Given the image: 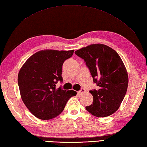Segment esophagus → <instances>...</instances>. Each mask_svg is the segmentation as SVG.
Returning <instances> with one entry per match:
<instances>
[{
	"label": "esophagus",
	"mask_w": 147,
	"mask_h": 147,
	"mask_svg": "<svg viewBox=\"0 0 147 147\" xmlns=\"http://www.w3.org/2000/svg\"><path fill=\"white\" fill-rule=\"evenodd\" d=\"M84 92H85V90H84V88H82L81 89V90L79 91V94H82L84 93Z\"/></svg>",
	"instance_id": "34e87169"
}]
</instances>
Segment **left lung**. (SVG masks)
<instances>
[{"label": "left lung", "instance_id": "obj_1", "mask_svg": "<svg viewBox=\"0 0 147 147\" xmlns=\"http://www.w3.org/2000/svg\"><path fill=\"white\" fill-rule=\"evenodd\" d=\"M84 59L97 89L89 92L94 101L86 109L96 117H107L119 109L127 93L128 78L124 63L116 51L102 44H94L75 51Z\"/></svg>", "mask_w": 147, "mask_h": 147}]
</instances>
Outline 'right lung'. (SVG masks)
Returning <instances> with one entry per match:
<instances>
[{"label":"right lung","mask_w":147,"mask_h":147,"mask_svg":"<svg viewBox=\"0 0 147 147\" xmlns=\"http://www.w3.org/2000/svg\"><path fill=\"white\" fill-rule=\"evenodd\" d=\"M74 50H46L33 54L23 64L18 75L20 96L26 107L36 117L51 119L63 111L67 101L76 96L74 90L55 88L63 82L62 69Z\"/></svg>","instance_id":"add662e5"}]
</instances>
